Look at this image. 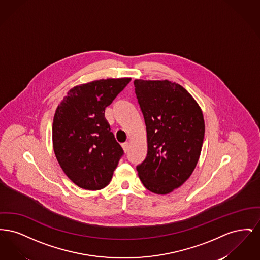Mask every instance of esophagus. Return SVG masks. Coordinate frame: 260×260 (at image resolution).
<instances>
[{"label": "esophagus", "instance_id": "34e87169", "mask_svg": "<svg viewBox=\"0 0 260 260\" xmlns=\"http://www.w3.org/2000/svg\"><path fill=\"white\" fill-rule=\"evenodd\" d=\"M122 147L124 149V152H127L128 149H129V143L128 142H124L122 144Z\"/></svg>", "mask_w": 260, "mask_h": 260}]
</instances>
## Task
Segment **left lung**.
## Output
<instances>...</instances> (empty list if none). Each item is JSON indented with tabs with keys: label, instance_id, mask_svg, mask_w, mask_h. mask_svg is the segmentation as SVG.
<instances>
[{
	"label": "left lung",
	"instance_id": "left-lung-1",
	"mask_svg": "<svg viewBox=\"0 0 260 260\" xmlns=\"http://www.w3.org/2000/svg\"><path fill=\"white\" fill-rule=\"evenodd\" d=\"M134 84L147 133V156L136 170L146 189L166 195L197 166L205 136L203 111L175 82L136 79Z\"/></svg>",
	"mask_w": 260,
	"mask_h": 260
}]
</instances>
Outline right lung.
<instances>
[{"mask_svg":"<svg viewBox=\"0 0 260 260\" xmlns=\"http://www.w3.org/2000/svg\"><path fill=\"white\" fill-rule=\"evenodd\" d=\"M132 78L101 79L72 87L58 104L52 146L62 171L80 188L95 191L109 184L124 154L105 119V108Z\"/></svg>","mask_w":260,"mask_h":260,"instance_id":"obj_1","label":"right lung"}]
</instances>
